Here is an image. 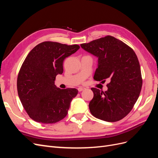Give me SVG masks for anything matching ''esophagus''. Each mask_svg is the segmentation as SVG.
Here are the masks:
<instances>
[{"mask_svg": "<svg viewBox=\"0 0 158 158\" xmlns=\"http://www.w3.org/2000/svg\"><path fill=\"white\" fill-rule=\"evenodd\" d=\"M85 89V88H83V87H80V88H78V92H82V91L84 90Z\"/></svg>", "mask_w": 158, "mask_h": 158, "instance_id": "1", "label": "esophagus"}]
</instances>
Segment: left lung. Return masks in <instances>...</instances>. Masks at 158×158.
I'll return each mask as SVG.
<instances>
[{
    "label": "left lung",
    "mask_w": 158,
    "mask_h": 158,
    "mask_svg": "<svg viewBox=\"0 0 158 158\" xmlns=\"http://www.w3.org/2000/svg\"><path fill=\"white\" fill-rule=\"evenodd\" d=\"M80 46L98 57L94 79L110 81L106 92L91 88L94 92L89 104L91 113L105 121L121 120L131 112L142 89L140 66L136 53L131 47L111 35Z\"/></svg>",
    "instance_id": "8db88e82"
}]
</instances>
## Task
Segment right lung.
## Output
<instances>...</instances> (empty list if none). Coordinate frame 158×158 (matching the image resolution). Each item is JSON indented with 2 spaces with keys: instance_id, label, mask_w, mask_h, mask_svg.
<instances>
[{
  "instance_id": "1",
  "label": "right lung",
  "mask_w": 158,
  "mask_h": 158,
  "mask_svg": "<svg viewBox=\"0 0 158 158\" xmlns=\"http://www.w3.org/2000/svg\"><path fill=\"white\" fill-rule=\"evenodd\" d=\"M79 49L78 45L44 41L28 53L19 71L17 89L23 108L33 121L52 124L66 116L78 91L56 88L55 80L63 73L64 59Z\"/></svg>"
}]
</instances>
